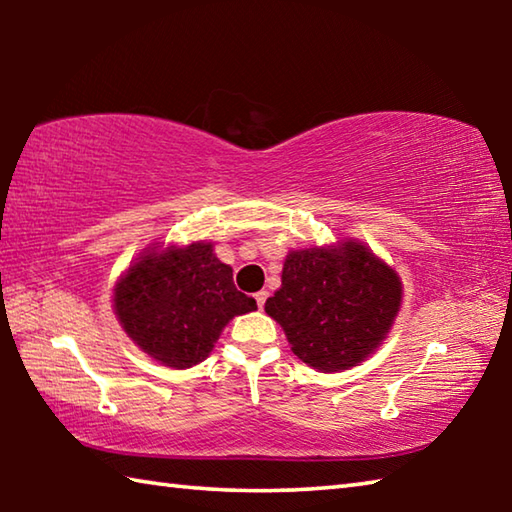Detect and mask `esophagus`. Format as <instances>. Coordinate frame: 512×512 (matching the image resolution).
Here are the masks:
<instances>
[{"mask_svg": "<svg viewBox=\"0 0 512 512\" xmlns=\"http://www.w3.org/2000/svg\"><path fill=\"white\" fill-rule=\"evenodd\" d=\"M266 298H268V291H257L255 293V300H257V307L262 309L266 305Z\"/></svg>", "mask_w": 512, "mask_h": 512, "instance_id": "esophagus-1", "label": "esophagus"}]
</instances>
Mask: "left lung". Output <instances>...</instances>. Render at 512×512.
<instances>
[{"instance_id":"obj_1","label":"left lung","mask_w":512,"mask_h":512,"mask_svg":"<svg viewBox=\"0 0 512 512\" xmlns=\"http://www.w3.org/2000/svg\"><path fill=\"white\" fill-rule=\"evenodd\" d=\"M402 282L357 241L293 250L266 314L282 325L293 354L323 372L357 366L386 339L400 311Z\"/></svg>"}]
</instances>
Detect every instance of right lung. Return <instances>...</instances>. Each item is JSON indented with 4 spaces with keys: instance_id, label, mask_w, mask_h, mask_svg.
I'll use <instances>...</instances> for the list:
<instances>
[{
    "instance_id": "1",
    "label": "right lung",
    "mask_w": 512,
    "mask_h": 512,
    "mask_svg": "<svg viewBox=\"0 0 512 512\" xmlns=\"http://www.w3.org/2000/svg\"><path fill=\"white\" fill-rule=\"evenodd\" d=\"M257 309L237 291L232 268L212 244L146 253L115 287V311L142 352L169 368H189L212 352L232 318Z\"/></svg>"
}]
</instances>
